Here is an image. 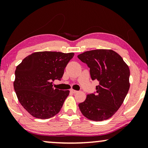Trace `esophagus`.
<instances>
[{"label":"esophagus","mask_w":148,"mask_h":148,"mask_svg":"<svg viewBox=\"0 0 148 148\" xmlns=\"http://www.w3.org/2000/svg\"><path fill=\"white\" fill-rule=\"evenodd\" d=\"M71 92L73 93V94H76V93H77L78 92L77 90H73V89H71V90H70Z\"/></svg>","instance_id":"1"}]
</instances>
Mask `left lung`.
<instances>
[{
  "mask_svg": "<svg viewBox=\"0 0 148 148\" xmlns=\"http://www.w3.org/2000/svg\"><path fill=\"white\" fill-rule=\"evenodd\" d=\"M77 57L90 68L92 80L99 82L96 94H88L86 100L79 104L80 111L89 120H107L119 110L129 92V66L110 49L90 50Z\"/></svg>",
  "mask_w": 148,
  "mask_h": 148,
  "instance_id": "8db88e82",
  "label": "left lung"
}]
</instances>
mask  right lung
I'll list each match as a JSON object with an SVG mask.
<instances>
[{
  "mask_svg": "<svg viewBox=\"0 0 148 148\" xmlns=\"http://www.w3.org/2000/svg\"><path fill=\"white\" fill-rule=\"evenodd\" d=\"M73 52H36L26 56L15 72L13 86L18 100L32 116L46 119L60 112L69 90L53 87L60 80Z\"/></svg>",
  "mask_w": 148,
  "mask_h": 148,
  "instance_id": "add662e5",
  "label": "right lung"
}]
</instances>
